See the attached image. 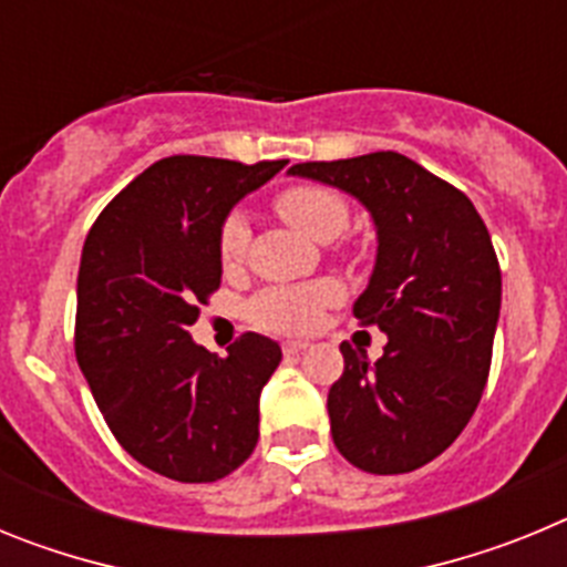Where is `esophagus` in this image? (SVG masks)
<instances>
[{
	"label": "esophagus",
	"mask_w": 567,
	"mask_h": 567,
	"mask_svg": "<svg viewBox=\"0 0 567 567\" xmlns=\"http://www.w3.org/2000/svg\"><path fill=\"white\" fill-rule=\"evenodd\" d=\"M309 343H303V340H289V343H284V352L287 354H300L307 352Z\"/></svg>",
	"instance_id": "esophagus-1"
}]
</instances>
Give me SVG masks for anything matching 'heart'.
Wrapping results in <instances>:
<instances>
[{"label":"heart","mask_w":567,"mask_h":567,"mask_svg":"<svg viewBox=\"0 0 567 567\" xmlns=\"http://www.w3.org/2000/svg\"><path fill=\"white\" fill-rule=\"evenodd\" d=\"M280 215L292 221L300 233L309 238L327 244L343 233L349 221V207L338 193L327 187H289L278 195ZM249 244V221L244 213H233L224 221L218 235V252H221L224 267L238 264L247 255ZM334 300L332 284H300V287H272L260 292L252 300V318L260 327L275 329V332H307L315 327L320 309Z\"/></svg>","instance_id":"heart-1"}]
</instances>
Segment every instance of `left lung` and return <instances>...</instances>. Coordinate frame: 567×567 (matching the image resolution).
Segmentation results:
<instances>
[{
  "instance_id": "obj_1",
  "label": "left lung",
  "mask_w": 567,
  "mask_h": 567,
  "mask_svg": "<svg viewBox=\"0 0 567 567\" xmlns=\"http://www.w3.org/2000/svg\"><path fill=\"white\" fill-rule=\"evenodd\" d=\"M289 175L352 195L369 213L378 252L354 300L360 323L389 343L372 360L343 343L329 389L338 452L369 474H405L443 454L483 398L503 275L474 204L405 155L295 164Z\"/></svg>"
}]
</instances>
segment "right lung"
<instances>
[{"instance_id":"1","label":"right lung","mask_w":567,"mask_h":567,"mask_svg":"<svg viewBox=\"0 0 567 567\" xmlns=\"http://www.w3.org/2000/svg\"><path fill=\"white\" fill-rule=\"evenodd\" d=\"M289 162L169 155L104 207L82 249L76 360L124 452L178 483H215L252 454L280 346L240 334L227 358L189 338L221 284L227 215Z\"/></svg>"}]
</instances>
